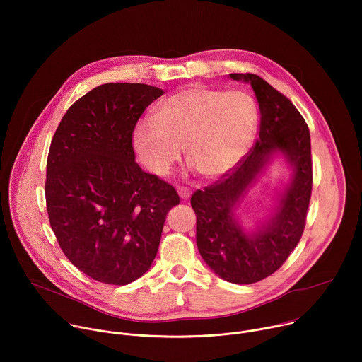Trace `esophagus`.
Instances as JSON below:
<instances>
[{
  "mask_svg": "<svg viewBox=\"0 0 362 362\" xmlns=\"http://www.w3.org/2000/svg\"><path fill=\"white\" fill-rule=\"evenodd\" d=\"M177 193H179V196H180L183 200H187V199L190 197V194H192V190H190L189 187L179 186V187H177Z\"/></svg>",
  "mask_w": 362,
  "mask_h": 362,
  "instance_id": "34e87169",
  "label": "esophagus"
}]
</instances>
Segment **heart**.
Segmentation results:
<instances>
[{"instance_id": "b5f03b06", "label": "heart", "mask_w": 362, "mask_h": 362, "mask_svg": "<svg viewBox=\"0 0 362 362\" xmlns=\"http://www.w3.org/2000/svg\"><path fill=\"white\" fill-rule=\"evenodd\" d=\"M256 124V101L246 91L189 84L159 103L154 120L136 124L133 146L154 175H168L185 148L202 176L216 179L242 160Z\"/></svg>"}]
</instances>
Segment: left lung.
I'll list each match as a JSON object with an SVG mask.
<instances>
[{
	"label": "left lung",
	"mask_w": 362,
	"mask_h": 362,
	"mask_svg": "<svg viewBox=\"0 0 362 362\" xmlns=\"http://www.w3.org/2000/svg\"><path fill=\"white\" fill-rule=\"evenodd\" d=\"M229 76L252 86L261 110L259 134L238 166L214 185L196 190L190 204L203 261L222 279L247 285L278 271L303 233L313 192L311 136L292 101L264 78L250 73ZM276 152L293 166L291 182L274 212L250 234L245 233L234 212Z\"/></svg>",
	"instance_id": "8db88e82"
}]
</instances>
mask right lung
<instances>
[{"label": "right lung", "mask_w": 362, "mask_h": 362, "mask_svg": "<svg viewBox=\"0 0 362 362\" xmlns=\"http://www.w3.org/2000/svg\"><path fill=\"white\" fill-rule=\"evenodd\" d=\"M162 88L101 84L67 110L47 158L45 202L67 259L87 276L127 285L156 257L168 212L180 199L172 185L134 160L133 130Z\"/></svg>", "instance_id": "1"}]
</instances>
